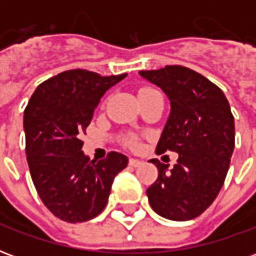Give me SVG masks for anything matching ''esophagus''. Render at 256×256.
<instances>
[{
	"mask_svg": "<svg viewBox=\"0 0 256 256\" xmlns=\"http://www.w3.org/2000/svg\"><path fill=\"white\" fill-rule=\"evenodd\" d=\"M128 164L133 167H138L140 164H142V162L140 160V159H136V158H130V160H128Z\"/></svg>",
	"mask_w": 256,
	"mask_h": 256,
	"instance_id": "1",
	"label": "esophagus"
}]
</instances>
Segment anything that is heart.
Returning a JSON list of instances; mask_svg holds the SVG:
<instances>
[{
    "label": "heart",
    "instance_id": "heart-1",
    "mask_svg": "<svg viewBox=\"0 0 256 256\" xmlns=\"http://www.w3.org/2000/svg\"><path fill=\"white\" fill-rule=\"evenodd\" d=\"M128 144H130V145H136V144H137V141H136V140H134V138H130V140H128Z\"/></svg>",
    "mask_w": 256,
    "mask_h": 256
}]
</instances>
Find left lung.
I'll list each match as a JSON object with an SVG mask.
<instances>
[{"mask_svg": "<svg viewBox=\"0 0 256 256\" xmlns=\"http://www.w3.org/2000/svg\"><path fill=\"white\" fill-rule=\"evenodd\" d=\"M159 86L172 111L156 146L158 154H178L168 170L158 159V180L146 189L156 214L172 220H189L208 208L225 182L234 150V118L224 92L190 68L166 66L140 71Z\"/></svg>", "mask_w": 256, "mask_h": 256, "instance_id": "obj_1", "label": "left lung"}]
</instances>
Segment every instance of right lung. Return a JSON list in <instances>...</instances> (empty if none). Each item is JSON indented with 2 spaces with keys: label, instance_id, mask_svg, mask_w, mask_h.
I'll list each match as a JSON object with an SVG mask.
<instances>
[{
  "label": "right lung",
  "instance_id": "1",
  "mask_svg": "<svg viewBox=\"0 0 256 256\" xmlns=\"http://www.w3.org/2000/svg\"><path fill=\"white\" fill-rule=\"evenodd\" d=\"M126 75L64 71L42 82L26 106L31 178L42 203L62 220L78 224L97 216L106 208L114 178L128 166V156L119 152L90 160L80 140L101 97Z\"/></svg>",
  "mask_w": 256,
  "mask_h": 256
}]
</instances>
